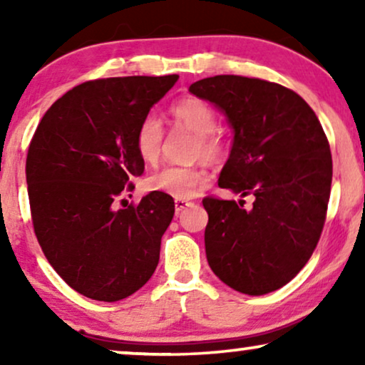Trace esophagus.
I'll return each mask as SVG.
<instances>
[{"label": "esophagus", "instance_id": "1", "mask_svg": "<svg viewBox=\"0 0 365 365\" xmlns=\"http://www.w3.org/2000/svg\"><path fill=\"white\" fill-rule=\"evenodd\" d=\"M189 206H192V202L182 201V199H176V201H174V207H176V212H178V214L182 212L184 209L189 207Z\"/></svg>", "mask_w": 365, "mask_h": 365}]
</instances>
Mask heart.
<instances>
[{"instance_id":"heart-1","label":"heart","mask_w":365,"mask_h":365,"mask_svg":"<svg viewBox=\"0 0 365 365\" xmlns=\"http://www.w3.org/2000/svg\"><path fill=\"white\" fill-rule=\"evenodd\" d=\"M171 116L176 126L186 129L196 136L194 153L204 159H217L224 154V143L219 134L216 111L199 98H186L171 108ZM164 129L154 114H148L139 123L134 144L139 158L146 164H154L161 154ZM209 174L201 168L166 166L148 178L149 191L164 192L178 199H191L206 186Z\"/></svg>"}]
</instances>
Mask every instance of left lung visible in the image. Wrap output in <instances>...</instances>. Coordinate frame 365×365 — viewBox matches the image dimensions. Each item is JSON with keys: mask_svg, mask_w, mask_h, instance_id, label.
<instances>
[{"mask_svg": "<svg viewBox=\"0 0 365 365\" xmlns=\"http://www.w3.org/2000/svg\"><path fill=\"white\" fill-rule=\"evenodd\" d=\"M189 93L214 104L232 129L219 186L254 197H206L204 232L212 272L234 291L262 296L306 266L321 237L332 182V158L316 113L297 93L257 78L221 76Z\"/></svg>", "mask_w": 365, "mask_h": 365, "instance_id": "8db88e82", "label": "left lung"}]
</instances>
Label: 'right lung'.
<instances>
[{
  "label": "right lung",
  "instance_id": "obj_1",
  "mask_svg": "<svg viewBox=\"0 0 365 365\" xmlns=\"http://www.w3.org/2000/svg\"><path fill=\"white\" fill-rule=\"evenodd\" d=\"M178 79L79 84L48 109L29 144L26 182L39 246L63 281L94 301L126 299L158 267L173 197L153 191L138 206L116 202L144 173L134 144L139 123Z\"/></svg>",
  "mask_w": 365,
  "mask_h": 365
}]
</instances>
